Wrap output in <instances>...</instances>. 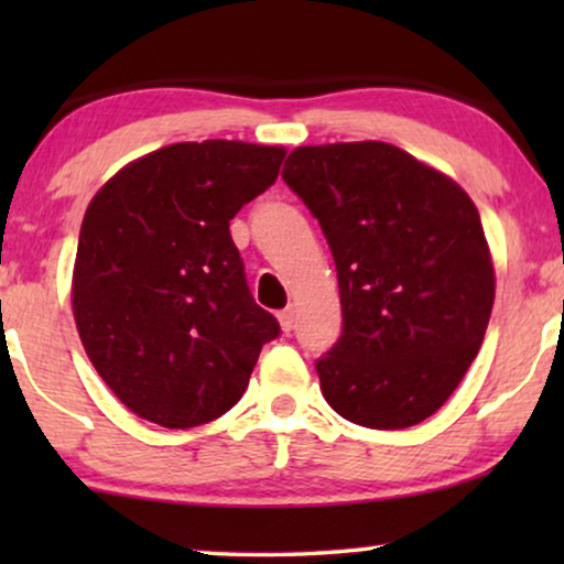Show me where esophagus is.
<instances>
[{
	"mask_svg": "<svg viewBox=\"0 0 564 564\" xmlns=\"http://www.w3.org/2000/svg\"><path fill=\"white\" fill-rule=\"evenodd\" d=\"M280 326H282L284 334H290V330L295 328V311H292V307H288V311L280 313Z\"/></svg>",
	"mask_w": 564,
	"mask_h": 564,
	"instance_id": "1",
	"label": "esophagus"
}]
</instances>
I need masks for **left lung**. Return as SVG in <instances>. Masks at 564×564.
<instances>
[{
	"instance_id": "8db88e82",
	"label": "left lung",
	"mask_w": 564,
	"mask_h": 564,
	"mask_svg": "<svg viewBox=\"0 0 564 564\" xmlns=\"http://www.w3.org/2000/svg\"><path fill=\"white\" fill-rule=\"evenodd\" d=\"M282 180L336 264L344 330L315 361L323 398L367 429L426 421L480 351L496 300L475 203L382 141L300 145Z\"/></svg>"
}]
</instances>
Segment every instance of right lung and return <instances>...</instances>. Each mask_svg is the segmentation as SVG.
<instances>
[{
  "mask_svg": "<svg viewBox=\"0 0 564 564\" xmlns=\"http://www.w3.org/2000/svg\"><path fill=\"white\" fill-rule=\"evenodd\" d=\"M284 149L174 143L120 169L84 213L72 305L87 357L120 403L192 429L241 400L280 336L253 303L230 220L269 189Z\"/></svg>",
  "mask_w": 564,
  "mask_h": 564,
  "instance_id": "1",
  "label": "right lung"
}]
</instances>
